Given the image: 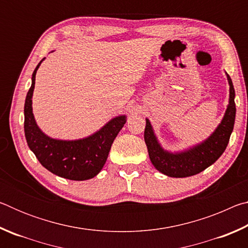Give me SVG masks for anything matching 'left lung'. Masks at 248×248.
I'll return each mask as SVG.
<instances>
[{"label": "left lung", "instance_id": "8db88e82", "mask_svg": "<svg viewBox=\"0 0 248 248\" xmlns=\"http://www.w3.org/2000/svg\"><path fill=\"white\" fill-rule=\"evenodd\" d=\"M226 78L230 85V98L225 114L215 131L200 143L178 152L167 151L159 143L150 120L145 118L144 141L149 156L153 166L162 174L176 178L189 177L204 170L223 154L233 131L236 114L234 86L229 74Z\"/></svg>", "mask_w": 248, "mask_h": 248}]
</instances>
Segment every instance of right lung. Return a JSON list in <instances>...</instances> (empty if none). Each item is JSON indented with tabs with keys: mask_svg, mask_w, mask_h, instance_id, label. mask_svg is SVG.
Masks as SVG:
<instances>
[{
	"mask_svg": "<svg viewBox=\"0 0 248 248\" xmlns=\"http://www.w3.org/2000/svg\"><path fill=\"white\" fill-rule=\"evenodd\" d=\"M31 77L24 107V130L27 144L40 164L52 174L70 180H87L95 177L107 161L111 144L127 121V116L120 115L108 121L91 136L78 140L53 139L43 132L32 114V94L36 73Z\"/></svg>",
	"mask_w": 248,
	"mask_h": 248,
	"instance_id": "obj_1",
	"label": "right lung"
}]
</instances>
